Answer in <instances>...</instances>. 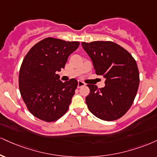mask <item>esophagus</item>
<instances>
[{
  "instance_id": "esophagus-1",
  "label": "esophagus",
  "mask_w": 157,
  "mask_h": 157,
  "mask_svg": "<svg viewBox=\"0 0 157 157\" xmlns=\"http://www.w3.org/2000/svg\"><path fill=\"white\" fill-rule=\"evenodd\" d=\"M85 85H86V84H85L83 82H82V81H78V85H77V87L80 88H81V87L84 86Z\"/></svg>"
}]
</instances>
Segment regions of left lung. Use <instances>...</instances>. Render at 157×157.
I'll use <instances>...</instances> for the list:
<instances>
[{
    "label": "left lung",
    "instance_id": "left-lung-1",
    "mask_svg": "<svg viewBox=\"0 0 157 157\" xmlns=\"http://www.w3.org/2000/svg\"><path fill=\"white\" fill-rule=\"evenodd\" d=\"M82 46L93 62L96 74L105 78L104 88L87 85L90 89L87 106L101 120L121 118L131 107L138 89L139 70L135 58L113 41L82 42Z\"/></svg>",
    "mask_w": 157,
    "mask_h": 157
}]
</instances>
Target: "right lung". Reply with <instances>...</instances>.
I'll return each mask as SVG.
<instances>
[{
    "mask_svg": "<svg viewBox=\"0 0 157 157\" xmlns=\"http://www.w3.org/2000/svg\"><path fill=\"white\" fill-rule=\"evenodd\" d=\"M79 45V41L48 37L32 47L22 60L20 92L29 112L39 119L56 121L67 112L77 81L63 82L56 73L65 67L68 57Z\"/></svg>",
    "mask_w": 157,
    "mask_h": 157,
    "instance_id": "obj_1",
    "label": "right lung"
}]
</instances>
